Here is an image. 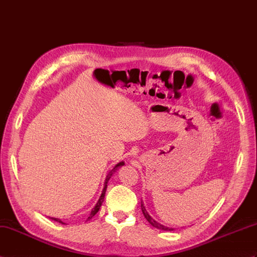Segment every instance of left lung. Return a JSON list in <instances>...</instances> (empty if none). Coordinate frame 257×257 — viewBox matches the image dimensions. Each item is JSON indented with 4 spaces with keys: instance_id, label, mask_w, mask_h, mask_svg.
Listing matches in <instances>:
<instances>
[{
    "instance_id": "left-lung-1",
    "label": "left lung",
    "mask_w": 257,
    "mask_h": 257,
    "mask_svg": "<svg viewBox=\"0 0 257 257\" xmlns=\"http://www.w3.org/2000/svg\"><path fill=\"white\" fill-rule=\"evenodd\" d=\"M141 209H142V212H143V216L146 217V219L148 220L149 223H150L152 226H154V228L160 229V230H164V231H174V229H173V228H169V226H165V225H163V224L159 223L158 221H156V220H154V219L150 216V214L148 213V211L146 210L145 206H143V204H142V201H141Z\"/></svg>"
}]
</instances>
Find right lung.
I'll return each instance as SVG.
<instances>
[{
    "instance_id": "1",
    "label": "right lung",
    "mask_w": 257,
    "mask_h": 257,
    "mask_svg": "<svg viewBox=\"0 0 257 257\" xmlns=\"http://www.w3.org/2000/svg\"><path fill=\"white\" fill-rule=\"evenodd\" d=\"M124 163L123 162H120V163H118V164H116V166L114 169H112L108 174H107V176H106V180H105V183H104V188H103V192H101V195H100V197H99V199H98V201L96 202V205H95V207L93 208L92 209V211H91V213H89V216H88V218L86 219V221H88V220H91L95 214H96L97 212H98V210H99V208H100V206H101V204H103V201H104V198H105V193H106V189H107V183H108V181H109V178L111 177V175L114 174V173L117 171V169L118 168H120V166H122ZM50 219L51 220H55V221H57V222H59V223H62V224H65L62 220H60V219H58V218H52V217H50Z\"/></svg>"
}]
</instances>
